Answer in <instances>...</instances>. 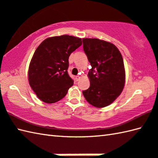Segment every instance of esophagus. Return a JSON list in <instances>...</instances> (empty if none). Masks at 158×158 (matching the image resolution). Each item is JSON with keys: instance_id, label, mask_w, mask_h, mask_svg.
Masks as SVG:
<instances>
[{"instance_id": "34e87169", "label": "esophagus", "mask_w": 158, "mask_h": 158, "mask_svg": "<svg viewBox=\"0 0 158 158\" xmlns=\"http://www.w3.org/2000/svg\"><path fill=\"white\" fill-rule=\"evenodd\" d=\"M81 78V76H80V75H78V76H76V77H75V78H76V81H78V80H80V78Z\"/></svg>"}]
</instances>
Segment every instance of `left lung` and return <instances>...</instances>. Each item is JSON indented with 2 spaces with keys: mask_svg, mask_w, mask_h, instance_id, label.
<instances>
[{
  "mask_svg": "<svg viewBox=\"0 0 158 158\" xmlns=\"http://www.w3.org/2000/svg\"><path fill=\"white\" fill-rule=\"evenodd\" d=\"M83 49L91 65L90 87L82 91L87 102L102 108L120 96L125 83L123 58L114 44L98 38H83Z\"/></svg>",
  "mask_w": 158,
  "mask_h": 158,
  "instance_id": "obj_1",
  "label": "left lung"
}]
</instances>
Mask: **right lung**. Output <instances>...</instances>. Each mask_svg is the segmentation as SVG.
I'll use <instances>...</instances> for the list:
<instances>
[{
    "label": "right lung",
    "instance_id": "obj_1",
    "mask_svg": "<svg viewBox=\"0 0 158 158\" xmlns=\"http://www.w3.org/2000/svg\"><path fill=\"white\" fill-rule=\"evenodd\" d=\"M81 44V38L63 35L47 38L35 49L29 64L28 80L43 102L52 104L66 96L73 85L67 72L69 57Z\"/></svg>",
    "mask_w": 158,
    "mask_h": 158
}]
</instances>
